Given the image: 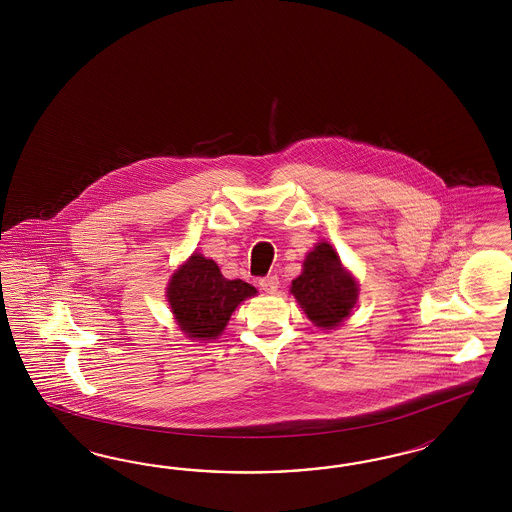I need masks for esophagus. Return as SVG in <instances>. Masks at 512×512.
<instances>
[{"mask_svg": "<svg viewBox=\"0 0 512 512\" xmlns=\"http://www.w3.org/2000/svg\"><path fill=\"white\" fill-rule=\"evenodd\" d=\"M259 285H261V289H263L264 293H276L279 285L278 276L268 274V276L259 279Z\"/></svg>", "mask_w": 512, "mask_h": 512, "instance_id": "esophagus-1", "label": "esophagus"}]
</instances>
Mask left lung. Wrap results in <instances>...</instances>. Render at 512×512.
<instances>
[{
  "label": "left lung",
  "instance_id": "8db88e82",
  "mask_svg": "<svg viewBox=\"0 0 512 512\" xmlns=\"http://www.w3.org/2000/svg\"><path fill=\"white\" fill-rule=\"evenodd\" d=\"M357 291V281L343 270L340 257L328 244H317L308 253L304 270L291 287L311 323L321 328L340 325L355 308Z\"/></svg>",
  "mask_w": 512,
  "mask_h": 512
}]
</instances>
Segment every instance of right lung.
<instances>
[{
    "label": "right lung",
    "mask_w": 512,
    "mask_h": 512,
    "mask_svg": "<svg viewBox=\"0 0 512 512\" xmlns=\"http://www.w3.org/2000/svg\"><path fill=\"white\" fill-rule=\"evenodd\" d=\"M257 293L242 279L223 278L212 259L195 253L169 283V302L189 338L216 340L234 308Z\"/></svg>",
    "instance_id": "obj_1"
}]
</instances>
